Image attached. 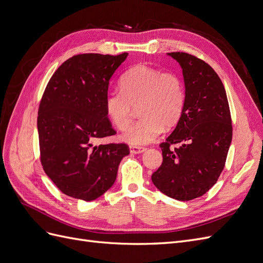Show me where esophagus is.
I'll use <instances>...</instances> for the list:
<instances>
[{
    "label": "esophagus",
    "instance_id": "34e87169",
    "mask_svg": "<svg viewBox=\"0 0 263 263\" xmlns=\"http://www.w3.org/2000/svg\"><path fill=\"white\" fill-rule=\"evenodd\" d=\"M129 150H130V153L132 154H141V153H144V151L146 150V148H144V147H137V146H130L129 147Z\"/></svg>",
    "mask_w": 263,
    "mask_h": 263
}]
</instances>
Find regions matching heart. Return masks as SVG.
<instances>
[{
  "label": "heart",
  "instance_id": "1",
  "mask_svg": "<svg viewBox=\"0 0 263 263\" xmlns=\"http://www.w3.org/2000/svg\"><path fill=\"white\" fill-rule=\"evenodd\" d=\"M121 89L105 95L104 107L112 124L125 130L135 108L140 106L141 118L122 135L127 144H150L161 134L163 126L171 128L179 122L185 103L184 84L179 74L137 65L123 74Z\"/></svg>",
  "mask_w": 263,
  "mask_h": 263
}]
</instances>
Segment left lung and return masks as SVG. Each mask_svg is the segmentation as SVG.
Wrapping results in <instances>:
<instances>
[{"label": "left lung", "instance_id": "left-lung-1", "mask_svg": "<svg viewBox=\"0 0 263 263\" xmlns=\"http://www.w3.org/2000/svg\"><path fill=\"white\" fill-rule=\"evenodd\" d=\"M168 54L182 68L185 103L176 128L160 144L163 160L151 180L166 196L191 201L208 192L224 169L232 116L224 84L210 65L186 52Z\"/></svg>", "mask_w": 263, "mask_h": 263}]
</instances>
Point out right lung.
<instances>
[{
    "instance_id": "add662e5",
    "label": "right lung",
    "mask_w": 263,
    "mask_h": 263,
    "mask_svg": "<svg viewBox=\"0 0 263 263\" xmlns=\"http://www.w3.org/2000/svg\"><path fill=\"white\" fill-rule=\"evenodd\" d=\"M128 53H83L52 74L39 104L37 128L41 161L63 194L93 201L114 184L126 144L95 146L115 135L105 113L109 80Z\"/></svg>"
}]
</instances>
